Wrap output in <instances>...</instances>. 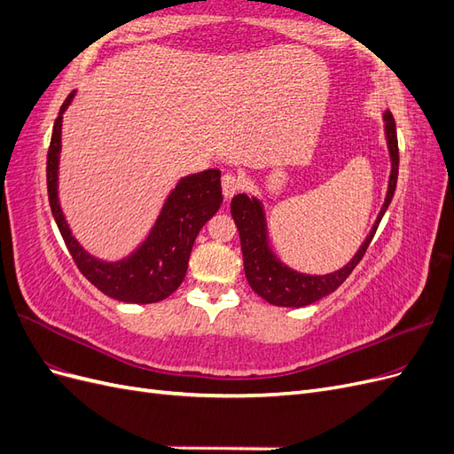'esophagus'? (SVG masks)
<instances>
[{"instance_id": "1", "label": "esophagus", "mask_w": 454, "mask_h": 454, "mask_svg": "<svg viewBox=\"0 0 454 454\" xmlns=\"http://www.w3.org/2000/svg\"><path fill=\"white\" fill-rule=\"evenodd\" d=\"M240 187H242V180H240V177H239L237 174L227 172V174L222 177V189H223V195H225L227 200L235 197V195L239 193V191H240Z\"/></svg>"}]
</instances>
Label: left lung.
Listing matches in <instances>:
<instances>
[{"instance_id": "8db88e82", "label": "left lung", "mask_w": 454, "mask_h": 454, "mask_svg": "<svg viewBox=\"0 0 454 454\" xmlns=\"http://www.w3.org/2000/svg\"><path fill=\"white\" fill-rule=\"evenodd\" d=\"M384 119V134H387L388 153H390V180L387 199H384L382 208L377 215L375 225L371 227L367 239L360 246V250L348 261V263L329 274H305L292 267L284 265L282 261L274 255L269 246L267 219L263 212V204L255 197L237 195L231 200V214L235 219L237 229L240 232V246L244 257V272L252 290L263 297L267 303L277 307H307L320 301L322 297L333 294L337 287L348 278V274L360 263L365 255L371 240L375 237V231L380 223L384 212L388 210L392 202L395 184H397V168H400V151H397V134L395 122L390 112L382 114Z\"/></svg>"}]
</instances>
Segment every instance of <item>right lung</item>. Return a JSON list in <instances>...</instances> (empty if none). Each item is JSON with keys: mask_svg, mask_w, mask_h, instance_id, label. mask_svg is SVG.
Returning a JSON list of instances; mask_svg holds the SVG:
<instances>
[{"mask_svg": "<svg viewBox=\"0 0 454 454\" xmlns=\"http://www.w3.org/2000/svg\"><path fill=\"white\" fill-rule=\"evenodd\" d=\"M75 90L64 100L54 121L47 153V191L51 210L77 269L98 290L122 303L149 305L172 295L185 278L191 250L202 225L223 202L222 172L204 170L182 177L164 200L162 210L147 239L130 255L102 261L83 250L62 214L59 202V162L62 149V115Z\"/></svg>", "mask_w": 454, "mask_h": 454, "instance_id": "1", "label": "right lung"}]
</instances>
